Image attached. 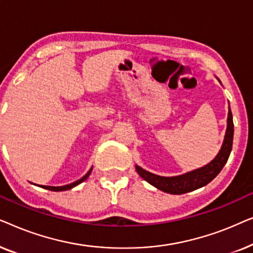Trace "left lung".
I'll return each mask as SVG.
<instances>
[{
    "label": "left lung",
    "instance_id": "left-lung-1",
    "mask_svg": "<svg viewBox=\"0 0 253 253\" xmlns=\"http://www.w3.org/2000/svg\"><path fill=\"white\" fill-rule=\"evenodd\" d=\"M233 114H231V110L229 108L227 119V130L226 134H224L222 146H221V150L216 154V157L210 164L205 165L202 168L195 169L192 171L185 172L183 175L171 176V177L152 174V172L145 170V169L139 167L138 165H136V170L140 177L150 183L151 185L155 186V188L161 190V191L170 193V195H183V193L195 191V190L209 184L222 170L223 166L226 165L228 158L230 155L231 147H233Z\"/></svg>",
    "mask_w": 253,
    "mask_h": 253
}]
</instances>
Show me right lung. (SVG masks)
<instances>
[{"mask_svg": "<svg viewBox=\"0 0 253 253\" xmlns=\"http://www.w3.org/2000/svg\"><path fill=\"white\" fill-rule=\"evenodd\" d=\"M92 169H93V167L89 169V170L86 172V174L83 176L81 179H78V181H76L74 183H70V184H67V185H63V186H48V185H39V186H41L42 189L50 190V191H67V190H71L72 188H75V186H77L78 184H81V183L84 182L85 179L88 177L89 174H91Z\"/></svg>", "mask_w": 253, "mask_h": 253, "instance_id": "add662e5", "label": "right lung"}]
</instances>
